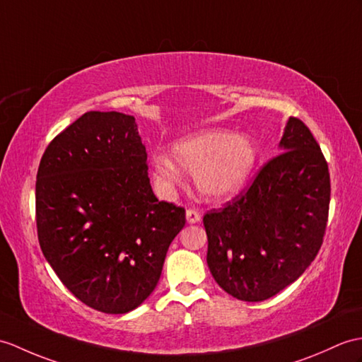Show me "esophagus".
<instances>
[{"mask_svg": "<svg viewBox=\"0 0 362 362\" xmlns=\"http://www.w3.org/2000/svg\"><path fill=\"white\" fill-rule=\"evenodd\" d=\"M200 219H202V216H200L197 209H194V208L187 209V221L189 223H197V222H200Z\"/></svg>", "mask_w": 362, "mask_h": 362, "instance_id": "esophagus-1", "label": "esophagus"}]
</instances>
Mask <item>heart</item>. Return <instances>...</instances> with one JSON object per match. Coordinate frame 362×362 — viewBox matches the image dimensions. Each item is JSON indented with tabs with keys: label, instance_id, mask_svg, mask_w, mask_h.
I'll list each match as a JSON object with an SVG mask.
<instances>
[{
	"label": "heart",
	"instance_id": "heart-1",
	"mask_svg": "<svg viewBox=\"0 0 362 362\" xmlns=\"http://www.w3.org/2000/svg\"><path fill=\"white\" fill-rule=\"evenodd\" d=\"M173 157L185 171L196 174L202 192L226 197L238 192L256 163V149L245 136L223 129H208L174 143ZM156 177L165 185L180 182V170L171 158L156 156Z\"/></svg>",
	"mask_w": 362,
	"mask_h": 362
}]
</instances>
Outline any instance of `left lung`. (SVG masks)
<instances>
[{
	"label": "left lung",
	"instance_id": "left-lung-1",
	"mask_svg": "<svg viewBox=\"0 0 362 362\" xmlns=\"http://www.w3.org/2000/svg\"><path fill=\"white\" fill-rule=\"evenodd\" d=\"M281 154L248 189L204 216L206 262L228 295L260 302L288 287L313 262L329 221L327 160L298 117H290Z\"/></svg>",
	"mask_w": 362,
	"mask_h": 362
}]
</instances>
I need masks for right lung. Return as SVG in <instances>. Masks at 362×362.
I'll list each match as a JSON object with an SVG mask.
<instances>
[{"instance_id":"1","label":"right lung","mask_w":362,"mask_h":362,"mask_svg":"<svg viewBox=\"0 0 362 362\" xmlns=\"http://www.w3.org/2000/svg\"><path fill=\"white\" fill-rule=\"evenodd\" d=\"M136 119L89 111L49 143L37 173L43 255L83 304L103 313L137 308L160 279L185 208L158 202Z\"/></svg>"}]
</instances>
